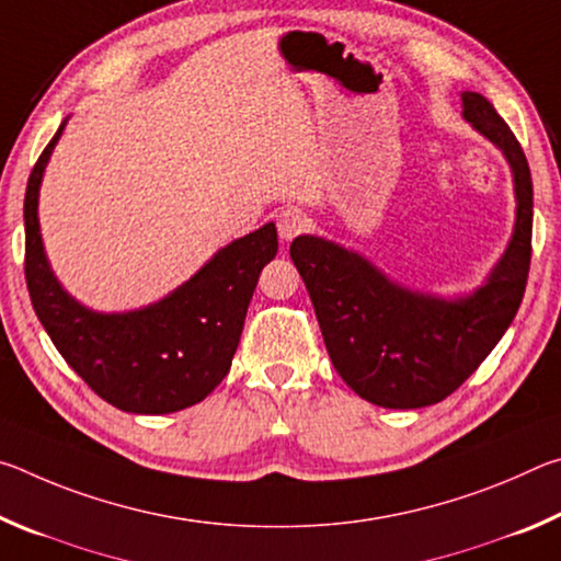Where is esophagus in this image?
Masks as SVG:
<instances>
[{
  "mask_svg": "<svg viewBox=\"0 0 561 561\" xmlns=\"http://www.w3.org/2000/svg\"><path fill=\"white\" fill-rule=\"evenodd\" d=\"M307 227H309V217L301 210H297V207H287V210H282L277 215V232L282 242H291L297 234L307 232Z\"/></svg>",
  "mask_w": 561,
  "mask_h": 561,
  "instance_id": "34e87169",
  "label": "esophagus"
}]
</instances>
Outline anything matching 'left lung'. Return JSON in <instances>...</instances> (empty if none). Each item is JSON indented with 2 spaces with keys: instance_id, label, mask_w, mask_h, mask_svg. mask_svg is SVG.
<instances>
[{
  "instance_id": "1",
  "label": "left lung",
  "mask_w": 561,
  "mask_h": 561,
  "mask_svg": "<svg viewBox=\"0 0 561 561\" xmlns=\"http://www.w3.org/2000/svg\"><path fill=\"white\" fill-rule=\"evenodd\" d=\"M462 118L502 150L515 183L507 250L478 289L445 299L388 279L371 260L299 234L289 254L314 304L339 376L364 401L423 408L448 398L488 358L525 297L531 257V175L515 133L492 103L462 93Z\"/></svg>"
}]
</instances>
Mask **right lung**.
Instances as JSON below:
<instances>
[{
    "label": "right lung",
    "instance_id": "add662e5",
    "mask_svg": "<svg viewBox=\"0 0 561 561\" xmlns=\"http://www.w3.org/2000/svg\"><path fill=\"white\" fill-rule=\"evenodd\" d=\"M64 126L36 160L24 197V274L36 317L66 364L121 411L163 415L201 403L230 374L260 272L277 254V227L267 222L225 244L144 309L83 307L56 279L39 230V187Z\"/></svg>",
    "mask_w": 561,
    "mask_h": 561
}]
</instances>
